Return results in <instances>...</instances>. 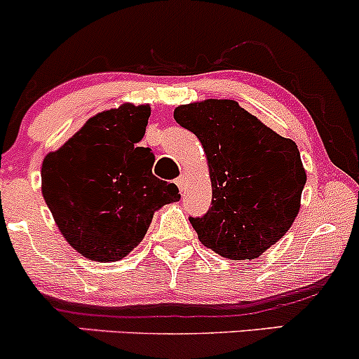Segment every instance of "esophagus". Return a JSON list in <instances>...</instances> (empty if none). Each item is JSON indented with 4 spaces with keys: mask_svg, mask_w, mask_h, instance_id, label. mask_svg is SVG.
Masks as SVG:
<instances>
[{
    "mask_svg": "<svg viewBox=\"0 0 359 359\" xmlns=\"http://www.w3.org/2000/svg\"><path fill=\"white\" fill-rule=\"evenodd\" d=\"M184 183H187V175H180L178 178H176V184H178V187L181 188V190H183Z\"/></svg>",
    "mask_w": 359,
    "mask_h": 359,
    "instance_id": "obj_1",
    "label": "esophagus"
}]
</instances>
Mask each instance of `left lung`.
Listing matches in <instances>:
<instances>
[{"label":"left lung","mask_w":359,"mask_h":359,"mask_svg":"<svg viewBox=\"0 0 359 359\" xmlns=\"http://www.w3.org/2000/svg\"><path fill=\"white\" fill-rule=\"evenodd\" d=\"M175 119L201 140L212 202L191 226L205 247L228 259H256L289 231L301 205L306 171L290 138L233 100L181 105Z\"/></svg>","instance_id":"obj_1"}]
</instances>
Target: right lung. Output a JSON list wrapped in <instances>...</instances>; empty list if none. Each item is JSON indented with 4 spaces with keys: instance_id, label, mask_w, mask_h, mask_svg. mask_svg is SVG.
<instances>
[{
    "instance_id": "1",
    "label": "right lung",
    "mask_w": 359,
    "mask_h": 359,
    "mask_svg": "<svg viewBox=\"0 0 359 359\" xmlns=\"http://www.w3.org/2000/svg\"><path fill=\"white\" fill-rule=\"evenodd\" d=\"M149 117V105L107 110L44 157V202L64 238L88 259H123L143 240L154 210L180 201L175 183L152 175V150L136 147Z\"/></svg>"
}]
</instances>
